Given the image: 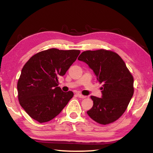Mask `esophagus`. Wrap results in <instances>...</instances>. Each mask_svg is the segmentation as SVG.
<instances>
[{"label":"esophagus","instance_id":"34e87169","mask_svg":"<svg viewBox=\"0 0 153 153\" xmlns=\"http://www.w3.org/2000/svg\"><path fill=\"white\" fill-rule=\"evenodd\" d=\"M77 97H79V98H86L85 96L82 95V94H77Z\"/></svg>","mask_w":153,"mask_h":153}]
</instances>
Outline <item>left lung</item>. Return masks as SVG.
<instances>
[{"label":"left lung","mask_w":153,"mask_h":153,"mask_svg":"<svg viewBox=\"0 0 153 153\" xmlns=\"http://www.w3.org/2000/svg\"><path fill=\"white\" fill-rule=\"evenodd\" d=\"M77 59L88 65L103 84L102 98L91 96L94 105L88 116L101 124L118 120L134 94V79L123 59L114 52L100 49L82 52Z\"/></svg>","instance_id":"obj_1"}]
</instances>
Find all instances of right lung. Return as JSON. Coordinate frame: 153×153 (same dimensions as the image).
Returning a JSON list of instances; mask_svg holds the SVG:
<instances>
[{"mask_svg": "<svg viewBox=\"0 0 153 153\" xmlns=\"http://www.w3.org/2000/svg\"><path fill=\"white\" fill-rule=\"evenodd\" d=\"M79 50L50 49L33 55L22 69L17 83L21 107L33 119L43 123L59 114L73 97L58 87L63 76L76 60Z\"/></svg>", "mask_w": 153, "mask_h": 153, "instance_id": "add662e5", "label": "right lung"}]
</instances>
